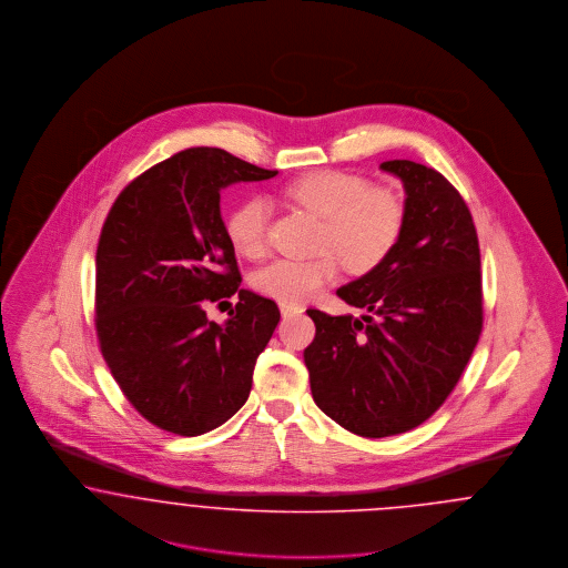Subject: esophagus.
Masks as SVG:
<instances>
[{
    "instance_id": "1",
    "label": "esophagus",
    "mask_w": 568,
    "mask_h": 568,
    "mask_svg": "<svg viewBox=\"0 0 568 568\" xmlns=\"http://www.w3.org/2000/svg\"><path fill=\"white\" fill-rule=\"evenodd\" d=\"M278 308H281V315H283V317H292V315H297V313L304 311L300 304H292V302H281Z\"/></svg>"
}]
</instances>
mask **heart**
Masks as SVG:
<instances>
[{
	"instance_id": "obj_1",
	"label": "heart",
	"mask_w": 568,
	"mask_h": 568,
	"mask_svg": "<svg viewBox=\"0 0 568 568\" xmlns=\"http://www.w3.org/2000/svg\"><path fill=\"white\" fill-rule=\"evenodd\" d=\"M285 195L322 216L315 260H276L257 271L253 285L281 302H306L336 281L341 260L352 272L378 268L400 243L406 204L398 191L371 185L362 174L317 170L292 181ZM272 206L266 197H248L227 216V239L248 260L266 255L271 243Z\"/></svg>"
}]
</instances>
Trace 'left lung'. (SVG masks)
<instances>
[{
  "mask_svg": "<svg viewBox=\"0 0 568 568\" xmlns=\"http://www.w3.org/2000/svg\"><path fill=\"white\" fill-rule=\"evenodd\" d=\"M405 185L406 223L392 255L336 294L371 315L308 308L304 349L313 400L366 438L424 424L458 385L484 325L481 255L470 211L434 168L381 163Z\"/></svg>",
  "mask_w": 568,
  "mask_h": 568,
  "instance_id": "1",
  "label": "left lung"
}]
</instances>
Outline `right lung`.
<instances>
[{
  "instance_id": "right-lung-1",
  "label": "right lung",
  "mask_w": 568,
  "mask_h": 568,
  "mask_svg": "<svg viewBox=\"0 0 568 568\" xmlns=\"http://www.w3.org/2000/svg\"><path fill=\"white\" fill-rule=\"evenodd\" d=\"M276 170L193 146L142 172L114 200L95 253V329L110 373L153 426L200 436L246 403L257 355L281 320L241 290L221 190ZM240 294L223 326L203 304Z\"/></svg>"
}]
</instances>
